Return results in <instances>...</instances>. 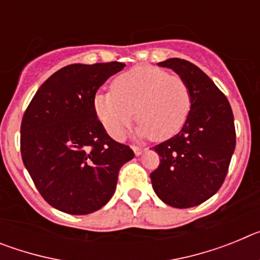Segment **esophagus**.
<instances>
[{
    "instance_id": "34e87169",
    "label": "esophagus",
    "mask_w": 260,
    "mask_h": 260,
    "mask_svg": "<svg viewBox=\"0 0 260 260\" xmlns=\"http://www.w3.org/2000/svg\"><path fill=\"white\" fill-rule=\"evenodd\" d=\"M132 148H133V151H134V153H135V155H137V156H141V155H142V153H143V152H144V148H142V147H138V146H133V147H132Z\"/></svg>"
}]
</instances>
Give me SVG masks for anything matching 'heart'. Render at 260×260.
<instances>
[{
  "mask_svg": "<svg viewBox=\"0 0 260 260\" xmlns=\"http://www.w3.org/2000/svg\"><path fill=\"white\" fill-rule=\"evenodd\" d=\"M98 118L110 137L121 141L134 119L137 137L156 142L174 137L191 109V91L180 75L141 66L114 79L110 92L93 100Z\"/></svg>",
  "mask_w": 260,
  "mask_h": 260,
  "instance_id": "obj_1",
  "label": "heart"
}]
</instances>
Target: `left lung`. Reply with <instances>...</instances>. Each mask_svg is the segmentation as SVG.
Wrapping results in <instances>:
<instances>
[{
	"mask_svg": "<svg viewBox=\"0 0 260 260\" xmlns=\"http://www.w3.org/2000/svg\"><path fill=\"white\" fill-rule=\"evenodd\" d=\"M172 69L191 91V109L181 132L153 147L160 165L151 173L153 191L168 206L189 208L221 187L236 148L231 104L198 66L181 58L158 62Z\"/></svg>",
	"mask_w": 260,
	"mask_h": 260,
	"instance_id": "obj_1",
	"label": "left lung"
}]
</instances>
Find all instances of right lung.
<instances>
[{"label":"right lung","instance_id":"add662e5","mask_svg":"<svg viewBox=\"0 0 260 260\" xmlns=\"http://www.w3.org/2000/svg\"><path fill=\"white\" fill-rule=\"evenodd\" d=\"M121 62L59 69L32 98L20 126V152L43 198L62 212L87 215L116 191L119 168L134 157L113 141L95 112V95Z\"/></svg>","mask_w":260,"mask_h":260}]
</instances>
